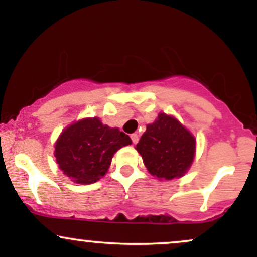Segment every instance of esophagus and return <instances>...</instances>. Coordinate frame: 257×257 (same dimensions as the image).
Listing matches in <instances>:
<instances>
[{"label": "esophagus", "instance_id": "obj_1", "mask_svg": "<svg viewBox=\"0 0 257 257\" xmlns=\"http://www.w3.org/2000/svg\"><path fill=\"white\" fill-rule=\"evenodd\" d=\"M131 139H132L133 144H137L138 141H139V137H138V134H132V135H131Z\"/></svg>", "mask_w": 257, "mask_h": 257}]
</instances>
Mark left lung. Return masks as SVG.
<instances>
[{"label": "left lung", "instance_id": "left-lung-1", "mask_svg": "<svg viewBox=\"0 0 257 257\" xmlns=\"http://www.w3.org/2000/svg\"><path fill=\"white\" fill-rule=\"evenodd\" d=\"M135 149L150 174L159 180H173L190 169L196 139L173 116L159 113L152 124H147Z\"/></svg>", "mask_w": 257, "mask_h": 257}]
</instances>
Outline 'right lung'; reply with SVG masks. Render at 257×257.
<instances>
[{
	"label": "right lung",
	"mask_w": 257,
	"mask_h": 257,
	"mask_svg": "<svg viewBox=\"0 0 257 257\" xmlns=\"http://www.w3.org/2000/svg\"><path fill=\"white\" fill-rule=\"evenodd\" d=\"M131 144V138L118 128L94 117L65 128L55 143L54 156L65 175L77 184L89 185L105 176L114 153Z\"/></svg>",
	"instance_id": "obj_1"
}]
</instances>
